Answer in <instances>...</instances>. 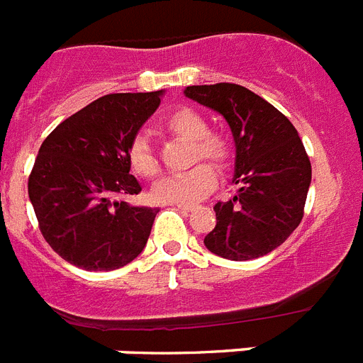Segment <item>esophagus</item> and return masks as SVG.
<instances>
[{"mask_svg":"<svg viewBox=\"0 0 363 363\" xmlns=\"http://www.w3.org/2000/svg\"><path fill=\"white\" fill-rule=\"evenodd\" d=\"M176 207H178L179 211H192V209H196V205H194V203H176Z\"/></svg>","mask_w":363,"mask_h":363,"instance_id":"1","label":"esophagus"}]
</instances>
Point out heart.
Instances as JSON below:
<instances>
[{
  "mask_svg": "<svg viewBox=\"0 0 363 363\" xmlns=\"http://www.w3.org/2000/svg\"><path fill=\"white\" fill-rule=\"evenodd\" d=\"M171 136L191 143V162L207 160L216 169L223 171L230 165L234 147L223 130L209 129V123L201 112L191 107H176L167 112L160 123ZM130 171L138 178H156L160 174V162L150 147L149 140L136 136L127 149ZM216 185V172L209 163H198L182 174H172L160 179L154 185L152 196L165 203H189L203 198Z\"/></svg>",
  "mask_w": 363,
  "mask_h": 363,
  "instance_id": "1",
  "label": "heart"
}]
</instances>
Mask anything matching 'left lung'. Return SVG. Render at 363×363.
<instances>
[{
    "label": "left lung",
    "mask_w": 363,
    "mask_h": 363,
    "mask_svg": "<svg viewBox=\"0 0 363 363\" xmlns=\"http://www.w3.org/2000/svg\"><path fill=\"white\" fill-rule=\"evenodd\" d=\"M185 96L225 118L236 143V196L214 205L216 227L203 243L221 258L245 262L274 251L303 218L311 162L294 125L236 83L191 85Z\"/></svg>",
    "instance_id": "8db88e82"
}]
</instances>
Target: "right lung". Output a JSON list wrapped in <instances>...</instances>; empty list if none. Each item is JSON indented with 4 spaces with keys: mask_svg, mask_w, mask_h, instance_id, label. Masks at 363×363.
Segmentation results:
<instances>
[{
    "mask_svg": "<svg viewBox=\"0 0 363 363\" xmlns=\"http://www.w3.org/2000/svg\"><path fill=\"white\" fill-rule=\"evenodd\" d=\"M162 92L98 98L45 138L28 176V198L45 242L85 271H114L143 251L158 209L134 207L142 187L127 149Z\"/></svg>",
    "mask_w": 363,
    "mask_h": 363,
    "instance_id": "obj_1",
    "label": "right lung"
}]
</instances>
